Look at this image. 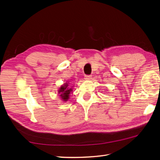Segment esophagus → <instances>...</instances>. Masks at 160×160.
<instances>
[{
	"mask_svg": "<svg viewBox=\"0 0 160 160\" xmlns=\"http://www.w3.org/2000/svg\"><path fill=\"white\" fill-rule=\"evenodd\" d=\"M92 78V77L91 75H85V80H90Z\"/></svg>",
	"mask_w": 160,
	"mask_h": 160,
	"instance_id": "34e87169",
	"label": "esophagus"
}]
</instances>
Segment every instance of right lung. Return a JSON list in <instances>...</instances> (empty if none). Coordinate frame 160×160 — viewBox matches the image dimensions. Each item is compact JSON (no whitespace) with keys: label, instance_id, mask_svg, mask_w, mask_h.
I'll return each mask as SVG.
<instances>
[{"label":"right lung","instance_id":"add662e5","mask_svg":"<svg viewBox=\"0 0 160 160\" xmlns=\"http://www.w3.org/2000/svg\"><path fill=\"white\" fill-rule=\"evenodd\" d=\"M72 91V88H69L68 83H65L58 90V93L59 94L60 98L62 99V100H63V101H67L69 99V95Z\"/></svg>","mask_w":160,"mask_h":160}]
</instances>
